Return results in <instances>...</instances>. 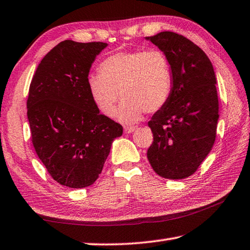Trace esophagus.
Returning a JSON list of instances; mask_svg holds the SVG:
<instances>
[{
  "label": "esophagus",
  "mask_w": 250,
  "mask_h": 250,
  "mask_svg": "<svg viewBox=\"0 0 250 250\" xmlns=\"http://www.w3.org/2000/svg\"><path fill=\"white\" fill-rule=\"evenodd\" d=\"M134 130H135V126H125V133H131V132H133Z\"/></svg>",
  "instance_id": "34e87169"
}]
</instances>
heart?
<instances>
[{
  "label": "heart",
  "instance_id": "b5f03b06",
  "mask_svg": "<svg viewBox=\"0 0 250 250\" xmlns=\"http://www.w3.org/2000/svg\"><path fill=\"white\" fill-rule=\"evenodd\" d=\"M100 74L88 77L92 101L104 116L112 117L121 97L120 120L138 121L142 112L154 113L164 107L172 92L170 61L160 49L118 52L104 59Z\"/></svg>",
  "mask_w": 250,
  "mask_h": 250
}]
</instances>
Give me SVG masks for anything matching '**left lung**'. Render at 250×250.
<instances>
[{"label": "left lung", "mask_w": 250, "mask_h": 250, "mask_svg": "<svg viewBox=\"0 0 250 250\" xmlns=\"http://www.w3.org/2000/svg\"><path fill=\"white\" fill-rule=\"evenodd\" d=\"M147 40L166 53L173 77L170 98L147 124L153 133L147 160L156 174L182 180L197 171L215 142L216 77L206 54L181 34L166 31Z\"/></svg>", "instance_id": "left-lung-1"}]
</instances>
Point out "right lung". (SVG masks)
Returning a JSON list of instances; mask_svg holds the SVG:
<instances>
[{
  "instance_id": "1",
  "label": "right lung",
  "mask_w": 250,
  "mask_h": 250,
  "mask_svg": "<svg viewBox=\"0 0 250 250\" xmlns=\"http://www.w3.org/2000/svg\"><path fill=\"white\" fill-rule=\"evenodd\" d=\"M107 43L62 41L45 55L27 97L31 140L49 175L61 185L83 188L103 171L120 124L99 113L88 90L91 64Z\"/></svg>"
}]
</instances>
